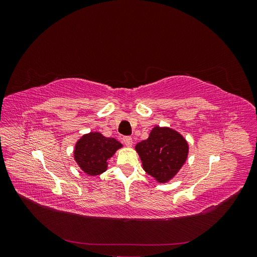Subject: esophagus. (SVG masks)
I'll list each match as a JSON object with an SVG mask.
<instances>
[{"mask_svg":"<svg viewBox=\"0 0 257 257\" xmlns=\"http://www.w3.org/2000/svg\"><path fill=\"white\" fill-rule=\"evenodd\" d=\"M122 143L126 147H131L132 145H133V139H132V137H130V136L122 137Z\"/></svg>","mask_w":257,"mask_h":257,"instance_id":"1","label":"esophagus"}]
</instances>
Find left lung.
<instances>
[{"instance_id": "8db88e82", "label": "left lung", "mask_w": 257, "mask_h": 257, "mask_svg": "<svg viewBox=\"0 0 257 257\" xmlns=\"http://www.w3.org/2000/svg\"><path fill=\"white\" fill-rule=\"evenodd\" d=\"M147 174L161 183L170 180L188 158L189 146L178 132L155 126L149 138L135 147Z\"/></svg>"}]
</instances>
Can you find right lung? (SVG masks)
Listing matches in <instances>:
<instances>
[{"mask_svg":"<svg viewBox=\"0 0 257 257\" xmlns=\"http://www.w3.org/2000/svg\"><path fill=\"white\" fill-rule=\"evenodd\" d=\"M122 145L114 138L105 137L97 132L83 135L76 144L74 158L83 172L97 176L107 169V161Z\"/></svg>","mask_w":257,"mask_h":257,"instance_id":"right-lung-1","label":"right lung"}]
</instances>
